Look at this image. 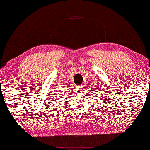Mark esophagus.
I'll use <instances>...</instances> for the list:
<instances>
[{
	"label": "esophagus",
	"instance_id": "1",
	"mask_svg": "<svg viewBox=\"0 0 150 150\" xmlns=\"http://www.w3.org/2000/svg\"><path fill=\"white\" fill-rule=\"evenodd\" d=\"M83 85H79V90H80V91H81V90H83Z\"/></svg>",
	"mask_w": 150,
	"mask_h": 150
}]
</instances>
